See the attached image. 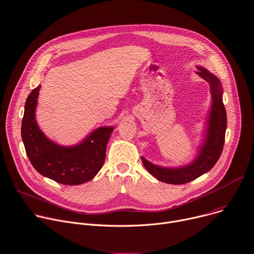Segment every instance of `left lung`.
Returning a JSON list of instances; mask_svg holds the SVG:
<instances>
[{
	"label": "left lung",
	"instance_id": "left-lung-1",
	"mask_svg": "<svg viewBox=\"0 0 254 254\" xmlns=\"http://www.w3.org/2000/svg\"><path fill=\"white\" fill-rule=\"evenodd\" d=\"M198 69L200 70L198 74L210 84L212 95V107L207 136L204 145L201 147L198 157L191 164L179 168L160 167L141 157L146 170L157 180L167 184L182 185L199 178L211 170L223 152L227 128V113L222 99L223 89L217 77L202 67H198Z\"/></svg>",
	"mask_w": 254,
	"mask_h": 254
}]
</instances>
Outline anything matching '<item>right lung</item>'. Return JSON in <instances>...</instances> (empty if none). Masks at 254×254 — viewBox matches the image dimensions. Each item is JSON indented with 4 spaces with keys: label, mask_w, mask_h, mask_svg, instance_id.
<instances>
[{
    "label": "right lung",
    "mask_w": 254,
    "mask_h": 254,
    "mask_svg": "<svg viewBox=\"0 0 254 254\" xmlns=\"http://www.w3.org/2000/svg\"><path fill=\"white\" fill-rule=\"evenodd\" d=\"M41 86L28 95L22 118L21 137L30 163L42 176L63 185H80L92 180L103 166L113 127H100L82 143L62 147L50 141L39 128L35 111Z\"/></svg>",
    "instance_id": "1"
}]
</instances>
